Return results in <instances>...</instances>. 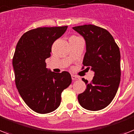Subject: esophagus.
Returning <instances> with one entry per match:
<instances>
[{"mask_svg": "<svg viewBox=\"0 0 134 134\" xmlns=\"http://www.w3.org/2000/svg\"><path fill=\"white\" fill-rule=\"evenodd\" d=\"M71 79L73 80H80V78L77 76H75V75H71Z\"/></svg>", "mask_w": 134, "mask_h": 134, "instance_id": "esophagus-1", "label": "esophagus"}]
</instances>
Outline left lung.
<instances>
[{
	"label": "left lung",
	"instance_id": "1",
	"mask_svg": "<svg viewBox=\"0 0 134 134\" xmlns=\"http://www.w3.org/2000/svg\"><path fill=\"white\" fill-rule=\"evenodd\" d=\"M73 29L86 42L82 69L86 67L87 70L91 69L94 72L90 82L82 78L87 89L78 96V102L87 110H100L110 104L118 91L121 75L120 49L107 29L93 25Z\"/></svg>",
	"mask_w": 134,
	"mask_h": 134
}]
</instances>
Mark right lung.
Instances as JSON below:
<instances>
[{
  "label": "right lung",
  "mask_w": 134,
  "mask_h": 134,
  "mask_svg": "<svg viewBox=\"0 0 134 134\" xmlns=\"http://www.w3.org/2000/svg\"><path fill=\"white\" fill-rule=\"evenodd\" d=\"M67 29V26H63L31 29L16 44L12 60L16 86L25 103L38 114L56 110L62 92L71 82L69 72L51 71L45 63L54 41Z\"/></svg>",
  "instance_id": "right-lung-1"
}]
</instances>
